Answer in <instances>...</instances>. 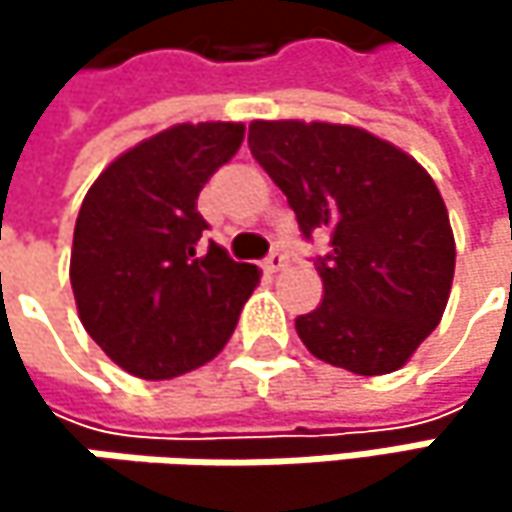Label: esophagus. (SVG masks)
I'll use <instances>...</instances> for the list:
<instances>
[{"instance_id":"obj_1","label":"esophagus","mask_w":512,"mask_h":512,"mask_svg":"<svg viewBox=\"0 0 512 512\" xmlns=\"http://www.w3.org/2000/svg\"><path fill=\"white\" fill-rule=\"evenodd\" d=\"M287 266V255L281 252V249H272L269 255H266V260H263V269L266 272H281Z\"/></svg>"}]
</instances>
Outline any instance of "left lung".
I'll return each mask as SVG.
<instances>
[{
    "mask_svg": "<svg viewBox=\"0 0 512 512\" xmlns=\"http://www.w3.org/2000/svg\"><path fill=\"white\" fill-rule=\"evenodd\" d=\"M249 148L287 195L314 257L323 302L296 317L311 356L358 376L403 367L439 326L457 246L433 177L400 148L344 124L252 121Z\"/></svg>",
    "mask_w": 512,
    "mask_h": 512,
    "instance_id": "8db88e82",
    "label": "left lung"
}]
</instances>
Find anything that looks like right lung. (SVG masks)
<instances>
[{"label": "right lung", "mask_w": 512, "mask_h": 512, "mask_svg": "<svg viewBox=\"0 0 512 512\" xmlns=\"http://www.w3.org/2000/svg\"><path fill=\"white\" fill-rule=\"evenodd\" d=\"M243 124H177L121 154L88 189L70 252L85 332L142 379H171L222 353L255 263H237L201 234L198 192L240 151Z\"/></svg>", "instance_id": "right-lung-1"}]
</instances>
